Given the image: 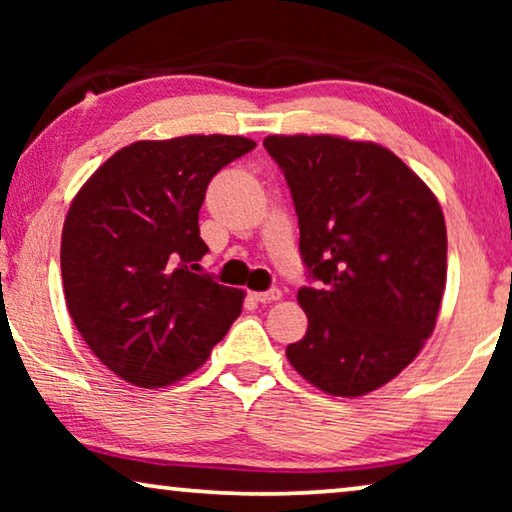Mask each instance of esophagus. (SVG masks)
<instances>
[{"mask_svg": "<svg viewBox=\"0 0 512 512\" xmlns=\"http://www.w3.org/2000/svg\"><path fill=\"white\" fill-rule=\"evenodd\" d=\"M254 298L258 300V303L268 305V303H275V300H279V298H282V291H279V289H268V291L254 293Z\"/></svg>", "mask_w": 512, "mask_h": 512, "instance_id": "obj_1", "label": "esophagus"}]
</instances>
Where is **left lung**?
<instances>
[{
  "mask_svg": "<svg viewBox=\"0 0 512 512\" xmlns=\"http://www.w3.org/2000/svg\"><path fill=\"white\" fill-rule=\"evenodd\" d=\"M300 228L307 279L291 366L331 396H363L401 373L436 328L447 277L438 200L384 146L270 135Z\"/></svg>",
  "mask_w": 512,
  "mask_h": 512,
  "instance_id": "obj_1",
  "label": "left lung"
}]
</instances>
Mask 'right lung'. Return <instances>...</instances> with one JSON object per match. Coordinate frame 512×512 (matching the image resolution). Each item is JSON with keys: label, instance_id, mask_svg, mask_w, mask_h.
I'll use <instances>...</instances> for the list:
<instances>
[{"label": "right lung", "instance_id": "right-lung-1", "mask_svg": "<svg viewBox=\"0 0 512 512\" xmlns=\"http://www.w3.org/2000/svg\"><path fill=\"white\" fill-rule=\"evenodd\" d=\"M256 142L188 135L135 142L86 181L62 228L67 310L111 373L165 387L207 361L244 291L198 275V212L209 181Z\"/></svg>", "mask_w": 512, "mask_h": 512}]
</instances>
